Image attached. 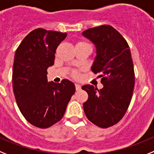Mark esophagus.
Returning a JSON list of instances; mask_svg holds the SVG:
<instances>
[{
	"mask_svg": "<svg viewBox=\"0 0 154 154\" xmlns=\"http://www.w3.org/2000/svg\"><path fill=\"white\" fill-rule=\"evenodd\" d=\"M75 88H76V90L77 91H79V90H81V85H79V84H75Z\"/></svg>",
	"mask_w": 154,
	"mask_h": 154,
	"instance_id": "esophagus-1",
	"label": "esophagus"
}]
</instances>
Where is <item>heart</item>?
<instances>
[{
    "mask_svg": "<svg viewBox=\"0 0 154 154\" xmlns=\"http://www.w3.org/2000/svg\"><path fill=\"white\" fill-rule=\"evenodd\" d=\"M79 43H85V42H79ZM77 44H78V43H77ZM72 75H73V77H76V78H77V77H79L78 73H77V72H76V71L73 72V73H72Z\"/></svg>",
    "mask_w": 154,
    "mask_h": 154,
    "instance_id": "obj_1",
    "label": "heart"
}]
</instances>
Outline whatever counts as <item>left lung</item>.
Here are the masks:
<instances>
[{
  "mask_svg": "<svg viewBox=\"0 0 154 154\" xmlns=\"http://www.w3.org/2000/svg\"><path fill=\"white\" fill-rule=\"evenodd\" d=\"M83 35L95 45L96 56L91 70L99 73L103 88L90 85L83 90L88 94L84 111L92 123L108 128L118 123L130 104L135 85V73L131 52L126 40L109 25L91 28Z\"/></svg>",
  "mask_w": 154,
  "mask_h": 154,
  "instance_id": "8db88e82",
  "label": "left lung"
}]
</instances>
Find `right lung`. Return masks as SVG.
Masks as SVG:
<instances>
[{
	"instance_id": "obj_1",
	"label": "right lung",
	"mask_w": 154,
	"mask_h": 154,
	"mask_svg": "<svg viewBox=\"0 0 154 154\" xmlns=\"http://www.w3.org/2000/svg\"><path fill=\"white\" fill-rule=\"evenodd\" d=\"M66 33L37 29L16 49L13 64V91L20 112L29 123L49 128L63 116L75 86L69 80L48 82L47 69Z\"/></svg>"
}]
</instances>
